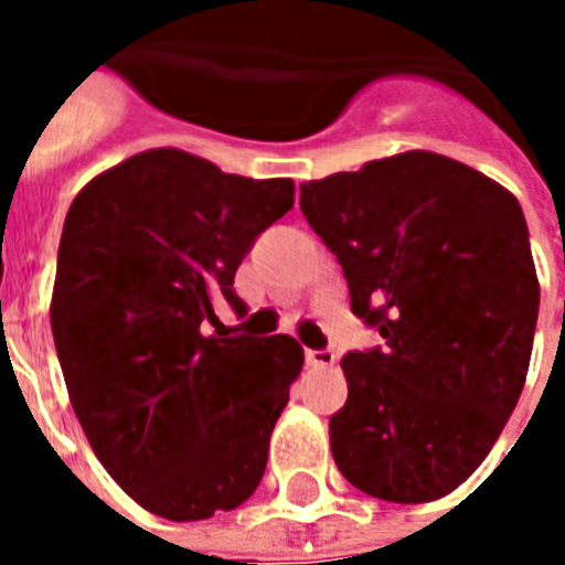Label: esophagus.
I'll list each match as a JSON object with an SVG mask.
<instances>
[{
	"instance_id": "1",
	"label": "esophagus",
	"mask_w": 565,
	"mask_h": 565,
	"mask_svg": "<svg viewBox=\"0 0 565 565\" xmlns=\"http://www.w3.org/2000/svg\"><path fill=\"white\" fill-rule=\"evenodd\" d=\"M305 361H308V366H331L337 354L331 349H305Z\"/></svg>"
}]
</instances>
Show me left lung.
Returning a JSON list of instances; mask_svg holds the SVG:
<instances>
[{
  "mask_svg": "<svg viewBox=\"0 0 565 565\" xmlns=\"http://www.w3.org/2000/svg\"><path fill=\"white\" fill-rule=\"evenodd\" d=\"M299 204L343 266L352 313L384 337L340 361L337 469L372 499H443L490 455L525 386L540 313L525 213L434 152L308 181Z\"/></svg>",
  "mask_w": 565,
  "mask_h": 565,
  "instance_id": "1",
  "label": "left lung"
}]
</instances>
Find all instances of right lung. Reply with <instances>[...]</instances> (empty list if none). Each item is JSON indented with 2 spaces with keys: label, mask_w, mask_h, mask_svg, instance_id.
<instances>
[{
  "label": "right lung",
  "mask_w": 565,
  "mask_h": 565,
  "mask_svg": "<svg viewBox=\"0 0 565 565\" xmlns=\"http://www.w3.org/2000/svg\"><path fill=\"white\" fill-rule=\"evenodd\" d=\"M290 179H243L152 149L75 195L57 248L52 337L73 411L108 475L154 516L234 510L264 478L301 372L287 334L216 326L255 239L292 207Z\"/></svg>",
  "instance_id": "obj_1"
}]
</instances>
